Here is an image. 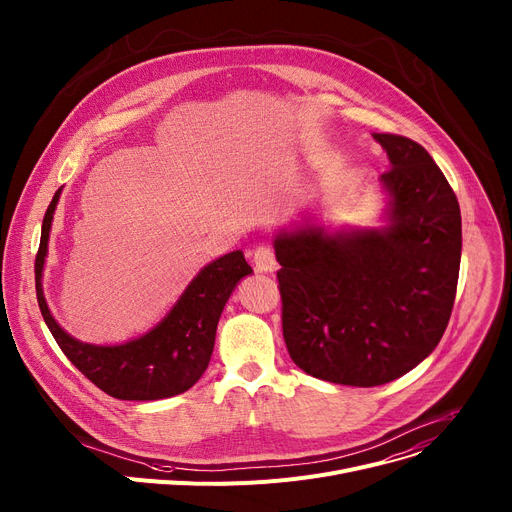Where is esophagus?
Returning <instances> with one entry per match:
<instances>
[{
    "label": "esophagus",
    "instance_id": "obj_1",
    "mask_svg": "<svg viewBox=\"0 0 512 512\" xmlns=\"http://www.w3.org/2000/svg\"><path fill=\"white\" fill-rule=\"evenodd\" d=\"M253 265L257 271H274L278 267V261H276V253L271 247L267 245H259L253 253Z\"/></svg>",
    "mask_w": 512,
    "mask_h": 512
}]
</instances>
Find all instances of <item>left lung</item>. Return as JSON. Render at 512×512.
Masks as SVG:
<instances>
[{"mask_svg":"<svg viewBox=\"0 0 512 512\" xmlns=\"http://www.w3.org/2000/svg\"><path fill=\"white\" fill-rule=\"evenodd\" d=\"M391 160L381 181L391 224L276 238L282 331L315 379L377 387L418 366L445 333L457 294L461 212L455 191L414 140L374 133Z\"/></svg>","mask_w":512,"mask_h":512,"instance_id":"8db88e82","label":"left lung"}]
</instances>
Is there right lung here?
Returning <instances> with one entry per match:
<instances>
[{
	"label": "right lung",
	"mask_w": 512,
	"mask_h": 512,
	"mask_svg": "<svg viewBox=\"0 0 512 512\" xmlns=\"http://www.w3.org/2000/svg\"><path fill=\"white\" fill-rule=\"evenodd\" d=\"M55 191L43 218L41 245L34 259V286L41 315L61 352L100 391L115 399L154 401L191 389L206 372L218 319L236 282L251 274L241 251H232L199 271L164 321L140 339L123 346H90L67 335L51 317L43 296L41 276L53 212L59 199Z\"/></svg>",
	"instance_id": "right-lung-1"
}]
</instances>
